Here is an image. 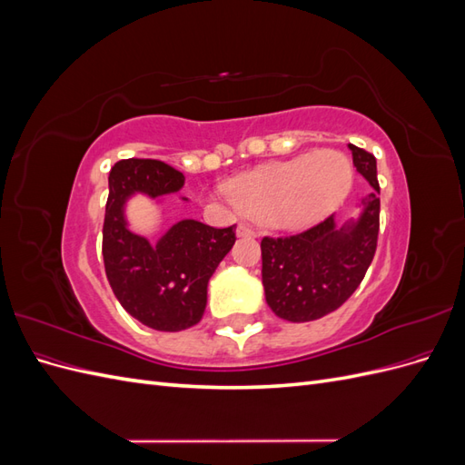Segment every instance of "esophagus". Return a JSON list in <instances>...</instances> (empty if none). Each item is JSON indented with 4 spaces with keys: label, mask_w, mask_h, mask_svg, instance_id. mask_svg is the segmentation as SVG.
Here are the masks:
<instances>
[{
    "label": "esophagus",
    "mask_w": 465,
    "mask_h": 465,
    "mask_svg": "<svg viewBox=\"0 0 465 465\" xmlns=\"http://www.w3.org/2000/svg\"><path fill=\"white\" fill-rule=\"evenodd\" d=\"M236 234L238 236H256V231L254 229H250L248 227V224H238V227H236Z\"/></svg>",
    "instance_id": "esophagus-1"
}]
</instances>
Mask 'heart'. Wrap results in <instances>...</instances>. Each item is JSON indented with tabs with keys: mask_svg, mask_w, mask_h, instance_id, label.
Returning a JSON list of instances; mask_svg holds the SVG:
<instances>
[{
	"mask_svg": "<svg viewBox=\"0 0 465 465\" xmlns=\"http://www.w3.org/2000/svg\"><path fill=\"white\" fill-rule=\"evenodd\" d=\"M353 168L343 153L322 149L263 164L229 184L244 213L285 231L306 229L340 205L351 190Z\"/></svg>",
	"mask_w": 465,
	"mask_h": 465,
	"instance_id": "b5f03b06",
	"label": "heart"
}]
</instances>
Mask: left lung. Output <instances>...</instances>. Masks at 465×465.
Returning a JSON list of instances; mask_svg holds the SVG:
<instances>
[{
    "instance_id": "8db88e82",
    "label": "left lung",
    "mask_w": 465,
    "mask_h": 465,
    "mask_svg": "<svg viewBox=\"0 0 465 465\" xmlns=\"http://www.w3.org/2000/svg\"><path fill=\"white\" fill-rule=\"evenodd\" d=\"M353 164L372 192L357 219L330 215L301 234L262 241V283L272 311L289 322H312L337 311L367 273L380 227V186L374 154L349 143Z\"/></svg>"
}]
</instances>
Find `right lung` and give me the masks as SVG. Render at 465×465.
<instances>
[{"label":"right lung","mask_w":465,"mask_h":465,"mask_svg":"<svg viewBox=\"0 0 465 465\" xmlns=\"http://www.w3.org/2000/svg\"><path fill=\"white\" fill-rule=\"evenodd\" d=\"M184 180L173 166L153 159L118 161L108 176L103 227L108 283L125 312L159 331L188 330L202 320L209 279L236 241V224L213 229L195 219L174 223L157 242L130 229L125 205L135 193L161 202L180 192Z\"/></svg>","instance_id":"obj_1"}]
</instances>
